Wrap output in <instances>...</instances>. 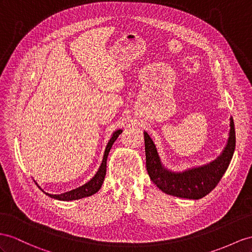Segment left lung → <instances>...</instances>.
Listing matches in <instances>:
<instances>
[{
    "label": "left lung",
    "mask_w": 252,
    "mask_h": 252,
    "mask_svg": "<svg viewBox=\"0 0 252 252\" xmlns=\"http://www.w3.org/2000/svg\"><path fill=\"white\" fill-rule=\"evenodd\" d=\"M144 134L148 175L160 190L180 198L200 199L214 189L227 170L235 149V128L231 117L228 143L220 157L208 165L172 172L160 163L156 145L147 132Z\"/></svg>",
    "instance_id": "left-lung-1"
}]
</instances>
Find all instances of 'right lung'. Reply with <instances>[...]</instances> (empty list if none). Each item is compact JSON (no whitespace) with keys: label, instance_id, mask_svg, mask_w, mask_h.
<instances>
[{"label":"right lung","instance_id":"add662e5","mask_svg":"<svg viewBox=\"0 0 252 252\" xmlns=\"http://www.w3.org/2000/svg\"><path fill=\"white\" fill-rule=\"evenodd\" d=\"M121 133H122L121 130H117L116 132H114L112 138L109 139L108 144L105 148V152H104V156H103V160H102V164L100 166L99 170L96 171L94 177L86 184H84L83 186H80L79 189H72L70 191L61 193V195H52V193H48L46 191H43L40 186H38V188H39L49 197L57 199V200H62V201H70V200H77V199H82V198L94 195V193H95L101 189L103 181H104V177L106 175V160H107L109 150H111V148H112L113 144L115 143V140L118 138V136Z\"/></svg>","mask_w":252,"mask_h":252}]
</instances>
